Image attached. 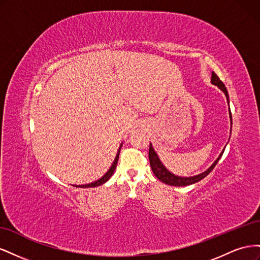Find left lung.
<instances>
[{"label": "left lung", "mask_w": 260, "mask_h": 260, "mask_svg": "<svg viewBox=\"0 0 260 260\" xmlns=\"http://www.w3.org/2000/svg\"><path fill=\"white\" fill-rule=\"evenodd\" d=\"M210 82L214 85L218 86V88L224 93L228 104H229V94H228L226 88L224 86L223 82L219 79V77L214 72L211 73V81ZM229 115H230V121L232 123V116H231L230 107H229ZM223 152H224V148L222 149V152L220 153V155L218 156V158L214 162H212V165L208 169H206L205 171L202 172V174L193 176V177H180V176H177L175 174H172V172H170L166 167L164 166V164L159 159L158 155H157V153L155 152V149H154L152 143H149L148 159H149V164H151V167H152L154 175L156 176L157 179L160 180L161 182L166 183L168 185H172V186H186V185H190V184H194L196 182H199V181H201L202 179L205 178L209 174V172L215 168V166L217 165V162L219 161V159L221 158Z\"/></svg>", "instance_id": "left-lung-1"}]
</instances>
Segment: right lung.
Wrapping results in <instances>:
<instances>
[{
    "label": "right lung",
    "mask_w": 260,
    "mask_h": 260,
    "mask_svg": "<svg viewBox=\"0 0 260 260\" xmlns=\"http://www.w3.org/2000/svg\"><path fill=\"white\" fill-rule=\"evenodd\" d=\"M121 146H122V143L120 144V146H119V148H118V151H117V154H116V157H115V159H114V161H113V164H112V166L109 167V169L106 171V174L103 176V177H101L99 180H96V181H94V182H91V183H88V184H81V185H74V186H76V187H95V186H99V185H102V184H104L105 182H107V181L111 179V177L113 176V174H114V171H115V169H116V166H117V162H118V158H119V153H120V149H121Z\"/></svg>",
    "instance_id": "obj_1"
}]
</instances>
